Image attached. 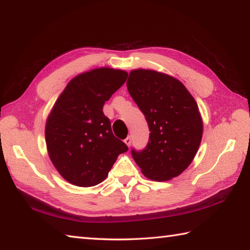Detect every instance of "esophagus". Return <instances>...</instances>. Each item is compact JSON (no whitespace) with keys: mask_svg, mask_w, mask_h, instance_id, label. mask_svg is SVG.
Instances as JSON below:
<instances>
[{"mask_svg":"<svg viewBox=\"0 0 250 250\" xmlns=\"http://www.w3.org/2000/svg\"><path fill=\"white\" fill-rule=\"evenodd\" d=\"M131 142H132V140H131V137H128L125 140V143L128 145V146H130L131 145Z\"/></svg>","mask_w":250,"mask_h":250,"instance_id":"34e87169","label":"esophagus"}]
</instances>
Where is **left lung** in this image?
Wrapping results in <instances>:
<instances>
[{
    "mask_svg": "<svg viewBox=\"0 0 250 250\" xmlns=\"http://www.w3.org/2000/svg\"><path fill=\"white\" fill-rule=\"evenodd\" d=\"M126 87L151 131L146 147L132 149L133 160L148 179L179 176L193 161L203 133L192 95L180 81L154 70H132Z\"/></svg>",
    "mask_w": 250,
    "mask_h": 250,
    "instance_id": "left-lung-1",
    "label": "left lung"
}]
</instances>
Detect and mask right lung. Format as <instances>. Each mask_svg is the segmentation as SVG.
<instances>
[{
	"mask_svg": "<svg viewBox=\"0 0 250 250\" xmlns=\"http://www.w3.org/2000/svg\"><path fill=\"white\" fill-rule=\"evenodd\" d=\"M128 78L124 70L99 67L72 79L57 99L46 122L50 160L63 178L92 187L108 172L128 146L112 133L103 107Z\"/></svg>",
	"mask_w": 250,
	"mask_h": 250,
	"instance_id": "right-lung-1",
	"label": "right lung"
}]
</instances>
